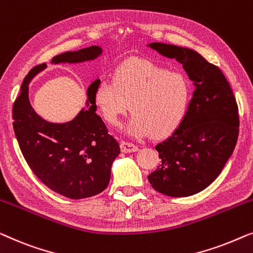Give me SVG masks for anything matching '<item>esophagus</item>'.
I'll use <instances>...</instances> for the list:
<instances>
[{
	"label": "esophagus",
	"instance_id": "obj_1",
	"mask_svg": "<svg viewBox=\"0 0 253 253\" xmlns=\"http://www.w3.org/2000/svg\"><path fill=\"white\" fill-rule=\"evenodd\" d=\"M120 149H122V151L125 152V154H129V152H136L138 150V147L133 143H130V142L123 141L122 143H120Z\"/></svg>",
	"mask_w": 253,
	"mask_h": 253
}]
</instances>
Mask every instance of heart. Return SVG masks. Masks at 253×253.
<instances>
[{
  "instance_id": "obj_1",
  "label": "heart",
  "mask_w": 253,
  "mask_h": 253,
  "mask_svg": "<svg viewBox=\"0 0 253 253\" xmlns=\"http://www.w3.org/2000/svg\"><path fill=\"white\" fill-rule=\"evenodd\" d=\"M101 115L119 127L130 111L128 135L164 138L182 124L191 99V83L182 72H169L151 62L126 63L112 79L99 80L94 92Z\"/></svg>"
}]
</instances>
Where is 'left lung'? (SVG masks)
<instances>
[{"label":"left lung","mask_w":253,"mask_h":253,"mask_svg":"<svg viewBox=\"0 0 253 253\" xmlns=\"http://www.w3.org/2000/svg\"><path fill=\"white\" fill-rule=\"evenodd\" d=\"M149 47L182 64L196 89L180 127L156 145L162 163L148 179L166 196H191L218 177L233 154L240 126L237 103L221 70L197 51L161 42Z\"/></svg>","instance_id":"8db88e82"}]
</instances>
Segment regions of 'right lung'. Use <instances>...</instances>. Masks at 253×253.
<instances>
[{"mask_svg":"<svg viewBox=\"0 0 253 253\" xmlns=\"http://www.w3.org/2000/svg\"><path fill=\"white\" fill-rule=\"evenodd\" d=\"M102 54L97 45L57 55L51 63H83ZM45 63L34 66L21 84L12 108L13 130L25 161L48 188L63 196L81 199L95 196L108 187L112 163L120 154L118 142L96 115L95 80L87 90V106L64 124L42 119L28 99V84Z\"/></svg>","mask_w":253,"mask_h":253,"instance_id":"obj_1","label":"right lung"}]
</instances>
